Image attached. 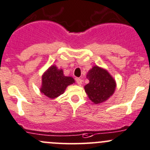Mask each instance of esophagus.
<instances>
[{
    "label": "esophagus",
    "mask_w": 150,
    "mask_h": 150,
    "mask_svg": "<svg viewBox=\"0 0 150 150\" xmlns=\"http://www.w3.org/2000/svg\"><path fill=\"white\" fill-rule=\"evenodd\" d=\"M76 82L77 83H78V86H81L82 83H83V80H82V79H80V78H77Z\"/></svg>",
    "instance_id": "34e87169"
}]
</instances>
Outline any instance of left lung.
Here are the masks:
<instances>
[{
  "instance_id": "8db88e82",
  "label": "left lung",
  "mask_w": 150,
  "mask_h": 150,
  "mask_svg": "<svg viewBox=\"0 0 150 150\" xmlns=\"http://www.w3.org/2000/svg\"><path fill=\"white\" fill-rule=\"evenodd\" d=\"M86 78L89 80V83L85 86V91L95 104L105 101L114 93L116 81L105 69L94 66L88 71Z\"/></svg>"
}]
</instances>
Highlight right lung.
<instances>
[{
    "label": "right lung",
    "instance_id": "obj_1",
    "mask_svg": "<svg viewBox=\"0 0 150 150\" xmlns=\"http://www.w3.org/2000/svg\"><path fill=\"white\" fill-rule=\"evenodd\" d=\"M41 93L48 98L54 99L63 94L66 88L75 83L72 77L64 76L62 69L52 65L42 75Z\"/></svg>",
    "mask_w": 150,
    "mask_h": 150
}]
</instances>
